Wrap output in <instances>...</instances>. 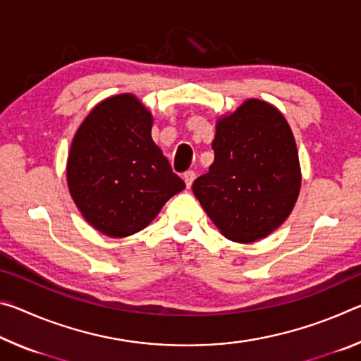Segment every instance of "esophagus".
I'll list each match as a JSON object with an SVG mask.
<instances>
[{"mask_svg": "<svg viewBox=\"0 0 361 361\" xmlns=\"http://www.w3.org/2000/svg\"><path fill=\"white\" fill-rule=\"evenodd\" d=\"M183 180H185V183H186V186L188 188H191L192 186V183H194V180H195V173L192 172V170H188V172L183 175Z\"/></svg>", "mask_w": 361, "mask_h": 361, "instance_id": "obj_1", "label": "esophagus"}]
</instances>
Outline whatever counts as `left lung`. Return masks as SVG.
Here are the masks:
<instances>
[{
	"mask_svg": "<svg viewBox=\"0 0 361 361\" xmlns=\"http://www.w3.org/2000/svg\"><path fill=\"white\" fill-rule=\"evenodd\" d=\"M215 161L192 192L219 232L232 242L264 239L282 224L301 189L295 137L285 116L248 99L216 121Z\"/></svg>",
	"mask_w": 361,
	"mask_h": 361,
	"instance_id": "obj_1",
	"label": "left lung"
}]
</instances>
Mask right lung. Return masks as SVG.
I'll use <instances>...</instances> for the list:
<instances>
[{
  "label": "right lung",
  "instance_id": "add662e5",
  "mask_svg": "<svg viewBox=\"0 0 361 361\" xmlns=\"http://www.w3.org/2000/svg\"><path fill=\"white\" fill-rule=\"evenodd\" d=\"M152 114L133 94L100 102L73 137L66 183L85 221L114 239L135 234L185 189L151 138Z\"/></svg>",
  "mask_w": 361,
  "mask_h": 361
}]
</instances>
